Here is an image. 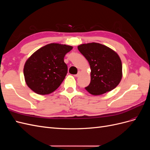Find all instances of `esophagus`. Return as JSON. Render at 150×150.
Here are the masks:
<instances>
[{"label": "esophagus", "mask_w": 150, "mask_h": 150, "mask_svg": "<svg viewBox=\"0 0 150 150\" xmlns=\"http://www.w3.org/2000/svg\"><path fill=\"white\" fill-rule=\"evenodd\" d=\"M81 76V72H78V73L77 74H76V75H74V76L75 77H79Z\"/></svg>", "instance_id": "1"}]
</instances>
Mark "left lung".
<instances>
[{
	"label": "left lung",
	"mask_w": 150,
	"mask_h": 150,
	"mask_svg": "<svg viewBox=\"0 0 150 150\" xmlns=\"http://www.w3.org/2000/svg\"><path fill=\"white\" fill-rule=\"evenodd\" d=\"M88 60L91 69V82L86 90L98 96L114 89L122 77V62L114 50L103 44L91 42L78 46Z\"/></svg>",
	"instance_id": "left-lung-1"
}]
</instances>
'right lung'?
Instances as JSON below:
<instances>
[{
    "label": "right lung",
    "mask_w": 150,
    "mask_h": 150,
    "mask_svg": "<svg viewBox=\"0 0 150 150\" xmlns=\"http://www.w3.org/2000/svg\"><path fill=\"white\" fill-rule=\"evenodd\" d=\"M72 49L68 45L51 43L34 52L24 66V79L28 87L40 95L56 91L67 74L64 57Z\"/></svg>",
    "instance_id": "obj_1"
}]
</instances>
